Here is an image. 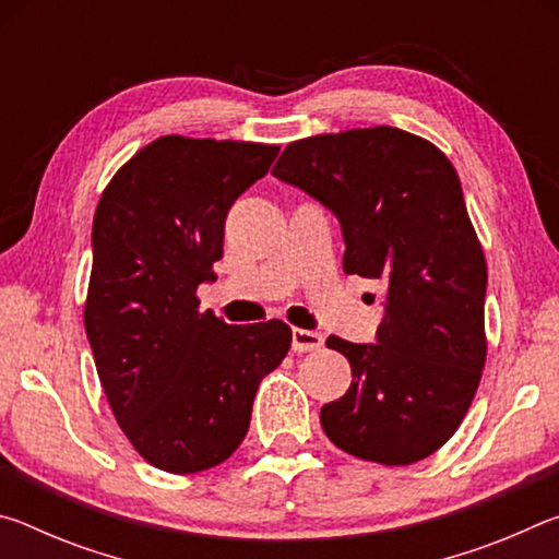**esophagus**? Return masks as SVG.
Here are the masks:
<instances>
[{
	"label": "esophagus",
	"mask_w": 559,
	"mask_h": 559,
	"mask_svg": "<svg viewBox=\"0 0 559 559\" xmlns=\"http://www.w3.org/2000/svg\"><path fill=\"white\" fill-rule=\"evenodd\" d=\"M320 347H323V335L316 333V330L293 328V349L296 353H313V349Z\"/></svg>",
	"instance_id": "1"
}]
</instances>
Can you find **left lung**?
I'll return each instance as SVG.
<instances>
[{
    "label": "left lung",
    "instance_id": "8db88e82",
    "mask_svg": "<svg viewBox=\"0 0 559 559\" xmlns=\"http://www.w3.org/2000/svg\"><path fill=\"white\" fill-rule=\"evenodd\" d=\"M273 175L306 189L343 224V271L384 278L374 345L337 335L353 384L320 409L349 456L409 466L461 427L484 374V246L451 159L427 138L374 126L290 143Z\"/></svg>",
    "mask_w": 559,
    "mask_h": 559
}]
</instances>
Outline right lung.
Segmentation results:
<instances>
[{"label": "right lung", "instance_id": "add662e5", "mask_svg": "<svg viewBox=\"0 0 559 559\" xmlns=\"http://www.w3.org/2000/svg\"><path fill=\"white\" fill-rule=\"evenodd\" d=\"M278 145L163 135L103 189L83 323L110 412L167 473L219 466L239 449L263 377L286 357L283 320L226 325L200 310L224 222Z\"/></svg>", "mask_w": 559, "mask_h": 559}]
</instances>
